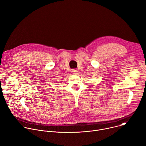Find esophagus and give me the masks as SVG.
<instances>
[{
  "label": "esophagus",
  "mask_w": 146,
  "mask_h": 146,
  "mask_svg": "<svg viewBox=\"0 0 146 146\" xmlns=\"http://www.w3.org/2000/svg\"><path fill=\"white\" fill-rule=\"evenodd\" d=\"M77 72V71L76 69H72V73L73 74H76Z\"/></svg>",
  "instance_id": "34e87169"
}]
</instances>
